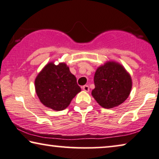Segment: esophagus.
<instances>
[{
  "mask_svg": "<svg viewBox=\"0 0 159 159\" xmlns=\"http://www.w3.org/2000/svg\"><path fill=\"white\" fill-rule=\"evenodd\" d=\"M82 89H83V90L85 91V92H89V87L88 85L85 84V85H84L83 87H82Z\"/></svg>",
  "mask_w": 159,
  "mask_h": 159,
  "instance_id": "esophagus-1",
  "label": "esophagus"
}]
</instances>
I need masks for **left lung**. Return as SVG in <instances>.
I'll list each match as a JSON object with an SVG mask.
<instances>
[{
  "label": "left lung",
  "instance_id": "obj_1",
  "mask_svg": "<svg viewBox=\"0 0 159 159\" xmlns=\"http://www.w3.org/2000/svg\"><path fill=\"white\" fill-rule=\"evenodd\" d=\"M95 89L92 95L97 102L104 108H112L123 103L129 96L132 80L120 64L107 62L97 70Z\"/></svg>",
  "mask_w": 159,
  "mask_h": 159
}]
</instances>
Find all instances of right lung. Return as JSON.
<instances>
[{"label": "right lung", "mask_w": 159, "mask_h": 159, "mask_svg": "<svg viewBox=\"0 0 159 159\" xmlns=\"http://www.w3.org/2000/svg\"><path fill=\"white\" fill-rule=\"evenodd\" d=\"M36 93L41 103L59 111L69 106L81 88L77 79L64 63H49L35 80Z\"/></svg>", "instance_id": "obj_1"}]
</instances>
